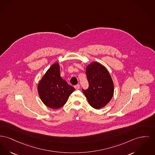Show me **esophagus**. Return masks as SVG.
<instances>
[{
  "label": "esophagus",
  "mask_w": 155,
  "mask_h": 155,
  "mask_svg": "<svg viewBox=\"0 0 155 155\" xmlns=\"http://www.w3.org/2000/svg\"><path fill=\"white\" fill-rule=\"evenodd\" d=\"M74 88L75 90H78V89H80V85H76L74 86Z\"/></svg>",
  "instance_id": "1"
}]
</instances>
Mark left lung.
<instances>
[{
    "mask_svg": "<svg viewBox=\"0 0 155 155\" xmlns=\"http://www.w3.org/2000/svg\"><path fill=\"white\" fill-rule=\"evenodd\" d=\"M89 82L87 90H82L89 104L94 109L104 107L112 99L114 86L108 70L98 62H92L86 67Z\"/></svg>",
    "mask_w": 155,
    "mask_h": 155,
    "instance_id": "8db88e82",
    "label": "left lung"
}]
</instances>
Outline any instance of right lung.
<instances>
[{"mask_svg":"<svg viewBox=\"0 0 155 155\" xmlns=\"http://www.w3.org/2000/svg\"><path fill=\"white\" fill-rule=\"evenodd\" d=\"M74 90L73 87L60 77L58 63L49 68L37 86L41 100L47 107L53 109H59L64 105Z\"/></svg>","mask_w":155,"mask_h":155,"instance_id":"obj_1","label":"right lung"}]
</instances>
